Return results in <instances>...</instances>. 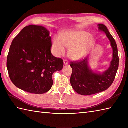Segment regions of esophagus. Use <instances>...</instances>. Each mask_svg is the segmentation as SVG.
<instances>
[{
  "mask_svg": "<svg viewBox=\"0 0 128 128\" xmlns=\"http://www.w3.org/2000/svg\"><path fill=\"white\" fill-rule=\"evenodd\" d=\"M68 64H69L68 61L67 60H66V59H64V65H68Z\"/></svg>",
  "mask_w": 128,
  "mask_h": 128,
  "instance_id": "1",
  "label": "esophagus"
}]
</instances>
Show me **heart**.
Listing matches in <instances>:
<instances>
[{"label":"heart","instance_id":"heart-1","mask_svg":"<svg viewBox=\"0 0 128 128\" xmlns=\"http://www.w3.org/2000/svg\"><path fill=\"white\" fill-rule=\"evenodd\" d=\"M93 42L94 38L89 32L82 30H70L62 32L60 37H54L52 47L56 55L59 56L66 52L65 46L69 49L70 58L78 60L86 56Z\"/></svg>","mask_w":128,"mask_h":128}]
</instances>
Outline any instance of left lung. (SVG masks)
I'll return each mask as SVG.
<instances>
[{"label": "left lung", "mask_w": 128, "mask_h": 128, "mask_svg": "<svg viewBox=\"0 0 128 128\" xmlns=\"http://www.w3.org/2000/svg\"><path fill=\"white\" fill-rule=\"evenodd\" d=\"M98 26L100 30L104 32L110 40L113 59L109 68L102 74L94 72L89 68L88 57L80 61L71 62L70 65L72 72L70 83L75 91L84 96L99 93L109 88L114 80L119 66L117 45L114 39L105 25L100 24Z\"/></svg>", "instance_id": "1"}]
</instances>
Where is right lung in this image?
I'll list each match as a JSON object with an SVG mask.
<instances>
[{"instance_id":"obj_1","label":"right lung","mask_w":128,"mask_h":128,"mask_svg":"<svg viewBox=\"0 0 128 128\" xmlns=\"http://www.w3.org/2000/svg\"><path fill=\"white\" fill-rule=\"evenodd\" d=\"M49 32L41 26L25 27L13 40L7 57L10 80L21 90L35 94L50 91L52 75L63 68V60L51 53Z\"/></svg>"}]
</instances>
